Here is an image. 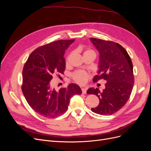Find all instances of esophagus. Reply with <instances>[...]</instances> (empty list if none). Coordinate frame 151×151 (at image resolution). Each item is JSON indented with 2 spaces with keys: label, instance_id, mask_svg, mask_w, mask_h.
Wrapping results in <instances>:
<instances>
[{
  "label": "esophagus",
  "instance_id": "obj_1",
  "mask_svg": "<svg viewBox=\"0 0 151 151\" xmlns=\"http://www.w3.org/2000/svg\"><path fill=\"white\" fill-rule=\"evenodd\" d=\"M86 90L87 89L86 88H82V92H83V94H86Z\"/></svg>",
  "mask_w": 151,
  "mask_h": 151
}]
</instances>
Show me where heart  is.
<instances>
[{"label": "heart", "instance_id": "heart-1", "mask_svg": "<svg viewBox=\"0 0 151 151\" xmlns=\"http://www.w3.org/2000/svg\"><path fill=\"white\" fill-rule=\"evenodd\" d=\"M93 53L94 54V51H93L92 50H87L86 51H85L84 53ZM73 78H74V81L77 82V83L79 84H84L87 80L89 78V75L88 74V73H86L84 71H77L76 72L74 75H73Z\"/></svg>", "mask_w": 151, "mask_h": 151}]
</instances>
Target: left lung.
I'll return each instance as SVG.
<instances>
[{
    "label": "left lung",
    "mask_w": 151,
    "mask_h": 151,
    "mask_svg": "<svg viewBox=\"0 0 151 151\" xmlns=\"http://www.w3.org/2000/svg\"><path fill=\"white\" fill-rule=\"evenodd\" d=\"M99 54L98 75L93 81H106L105 89L90 88L87 94L96 95L99 99L97 107L91 108L94 113L111 115L124 106L129 100L134 84L133 65L127 52L118 43L97 38H90Z\"/></svg>",
    "instance_id": "8db88e82"
}]
</instances>
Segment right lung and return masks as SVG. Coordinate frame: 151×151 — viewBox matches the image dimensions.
Wrapping results in <instances>:
<instances>
[{"mask_svg": "<svg viewBox=\"0 0 151 151\" xmlns=\"http://www.w3.org/2000/svg\"><path fill=\"white\" fill-rule=\"evenodd\" d=\"M75 40H58L36 48L31 53L22 70V91L27 102L39 115L55 118L64 113L71 96L81 94L74 83L56 91L52 86L53 75L63 74L65 50Z\"/></svg>", "mask_w": 151, "mask_h": 151, "instance_id": "1", "label": "right lung"}]
</instances>
